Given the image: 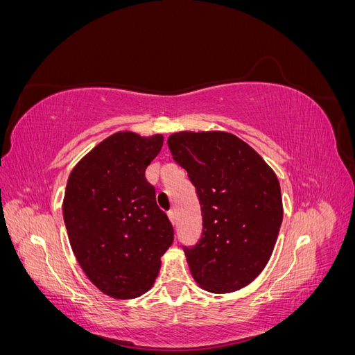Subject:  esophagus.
I'll return each mask as SVG.
<instances>
[{"label":"esophagus","mask_w":355,"mask_h":355,"mask_svg":"<svg viewBox=\"0 0 355 355\" xmlns=\"http://www.w3.org/2000/svg\"><path fill=\"white\" fill-rule=\"evenodd\" d=\"M168 219H170V222L173 223V225L176 223V211L175 210H170L168 211Z\"/></svg>","instance_id":"34e87169"}]
</instances>
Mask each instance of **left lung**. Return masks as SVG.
I'll return each mask as SVG.
<instances>
[{
    "label": "left lung",
    "mask_w": 355,
    "mask_h": 355,
    "mask_svg": "<svg viewBox=\"0 0 355 355\" xmlns=\"http://www.w3.org/2000/svg\"><path fill=\"white\" fill-rule=\"evenodd\" d=\"M167 145L201 207L200 240L182 245L189 271L209 292H235L261 274L274 250L283 220L278 179L231 133L179 132Z\"/></svg>",
    "instance_id": "1"
}]
</instances>
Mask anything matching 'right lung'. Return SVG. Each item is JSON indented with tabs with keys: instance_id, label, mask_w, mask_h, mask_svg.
I'll return each instance as SVG.
<instances>
[{
	"instance_id": "obj_1",
	"label": "right lung",
	"mask_w": 355,
	"mask_h": 355,
	"mask_svg": "<svg viewBox=\"0 0 355 355\" xmlns=\"http://www.w3.org/2000/svg\"><path fill=\"white\" fill-rule=\"evenodd\" d=\"M163 136L120 132L71 171L63 220L72 252L89 280L115 299H133L154 284L173 227L159 210L145 170Z\"/></svg>"
}]
</instances>
